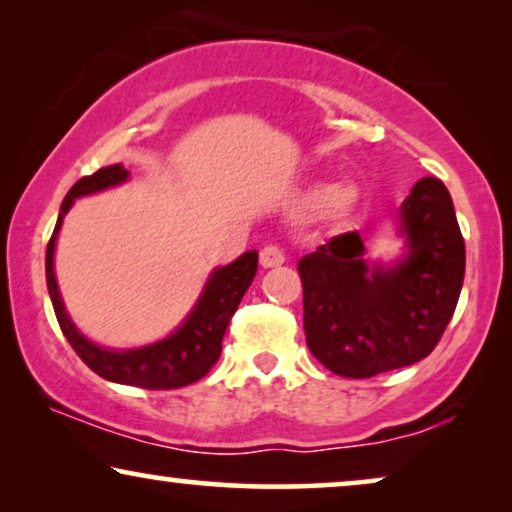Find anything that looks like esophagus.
Instances as JSON below:
<instances>
[{"instance_id":"obj_1","label":"esophagus","mask_w":512,"mask_h":512,"mask_svg":"<svg viewBox=\"0 0 512 512\" xmlns=\"http://www.w3.org/2000/svg\"><path fill=\"white\" fill-rule=\"evenodd\" d=\"M284 263V251L275 247V244H268V247L261 249V265L263 268H277V265Z\"/></svg>"}]
</instances>
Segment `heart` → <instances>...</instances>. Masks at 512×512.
Wrapping results in <instances>:
<instances>
[{"label": "heart", "mask_w": 512, "mask_h": 512, "mask_svg": "<svg viewBox=\"0 0 512 512\" xmlns=\"http://www.w3.org/2000/svg\"><path fill=\"white\" fill-rule=\"evenodd\" d=\"M340 191L335 186H314L303 195V207L307 212H319V209L331 207L338 200Z\"/></svg>", "instance_id": "b5f03b06"}]
</instances>
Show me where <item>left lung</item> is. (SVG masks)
Returning <instances> with one entry per match:
<instances>
[{"label":"left lung","instance_id":"obj_1","mask_svg":"<svg viewBox=\"0 0 512 512\" xmlns=\"http://www.w3.org/2000/svg\"><path fill=\"white\" fill-rule=\"evenodd\" d=\"M398 221L408 256L391 268L366 263L356 230L300 258L307 347L335 375L361 380L426 359L457 307L466 247L443 181L419 179Z\"/></svg>","mask_w":512,"mask_h":512}]
</instances>
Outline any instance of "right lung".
<instances>
[{
    "label": "right lung",
    "instance_id": "right-lung-1",
    "mask_svg": "<svg viewBox=\"0 0 512 512\" xmlns=\"http://www.w3.org/2000/svg\"><path fill=\"white\" fill-rule=\"evenodd\" d=\"M128 179V170L123 165H109L97 170L90 177H83L69 188L60 207L58 223L51 235V242L46 247V284L51 293V303L58 317V324L65 333L69 345L81 356V361L104 380L130 384L139 389H179L186 384L198 382L205 377L221 356L223 333L233 319V314L240 305V300L254 282L258 268V254L247 251L237 261L226 268L212 272L209 282L202 291L198 305L188 314L184 324L174 331L170 338L146 345L128 352H114V349L97 347L95 342L76 331L72 319L67 317L65 305H62L58 282L53 272V254H55V237L65 219L67 209L81 195H90L104 188L121 184Z\"/></svg>",
    "mask_w": 512,
    "mask_h": 512
}]
</instances>
